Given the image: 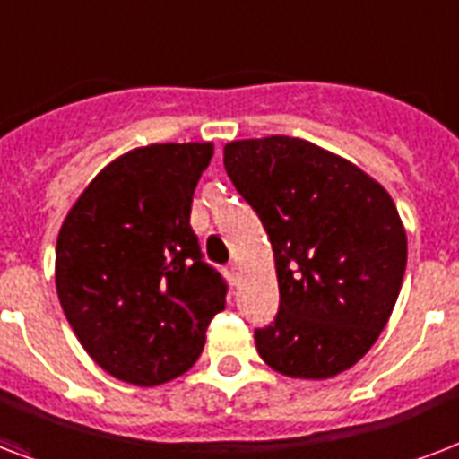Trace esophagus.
I'll list each match as a JSON object with an SVG mask.
<instances>
[{
  "mask_svg": "<svg viewBox=\"0 0 459 459\" xmlns=\"http://www.w3.org/2000/svg\"><path fill=\"white\" fill-rule=\"evenodd\" d=\"M226 279H229L233 286H238V281H240V267H238L236 262H230L229 267H226Z\"/></svg>",
  "mask_w": 459,
  "mask_h": 459,
  "instance_id": "esophagus-1",
  "label": "esophagus"
}]
</instances>
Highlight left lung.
<instances>
[{
    "label": "left lung",
    "mask_w": 459,
    "mask_h": 459,
    "mask_svg": "<svg viewBox=\"0 0 459 459\" xmlns=\"http://www.w3.org/2000/svg\"><path fill=\"white\" fill-rule=\"evenodd\" d=\"M223 166L274 250L279 313L255 330L262 361L303 380L344 373L400 296L407 233L393 197L351 160L296 136L229 142Z\"/></svg>",
    "instance_id": "left-lung-1"
}]
</instances>
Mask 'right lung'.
Returning <instances> with one entry per match:
<instances>
[{
    "label": "right lung",
    "mask_w": 459,
    "mask_h": 459,
    "mask_svg": "<svg viewBox=\"0 0 459 459\" xmlns=\"http://www.w3.org/2000/svg\"><path fill=\"white\" fill-rule=\"evenodd\" d=\"M214 144H149L100 170L57 236L55 284L93 361L153 387L197 361L226 307V281L202 260L192 195Z\"/></svg>",
    "instance_id": "1"
}]
</instances>
